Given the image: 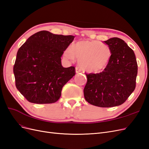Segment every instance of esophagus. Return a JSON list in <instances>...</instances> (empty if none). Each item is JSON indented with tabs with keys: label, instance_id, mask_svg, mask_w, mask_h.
<instances>
[{
	"label": "esophagus",
	"instance_id": "esophagus-1",
	"mask_svg": "<svg viewBox=\"0 0 149 149\" xmlns=\"http://www.w3.org/2000/svg\"><path fill=\"white\" fill-rule=\"evenodd\" d=\"M75 70H76V73H79V72L81 71V69L79 68V67H76Z\"/></svg>",
	"mask_w": 149,
	"mask_h": 149
}]
</instances>
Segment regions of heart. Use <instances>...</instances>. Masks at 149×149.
I'll use <instances>...</instances> for the list:
<instances>
[{"mask_svg": "<svg viewBox=\"0 0 149 149\" xmlns=\"http://www.w3.org/2000/svg\"><path fill=\"white\" fill-rule=\"evenodd\" d=\"M112 50L106 44L93 40H82L71 45L70 49L64 52V56L70 60L74 56L84 70L99 73L104 70L112 57Z\"/></svg>", "mask_w": 149, "mask_h": 149, "instance_id": "heart-1", "label": "heart"}]
</instances>
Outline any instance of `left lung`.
I'll return each instance as SVG.
<instances>
[{"label": "left lung", "instance_id": "1", "mask_svg": "<svg viewBox=\"0 0 149 149\" xmlns=\"http://www.w3.org/2000/svg\"><path fill=\"white\" fill-rule=\"evenodd\" d=\"M112 50L109 64L100 73H86L85 100L92 105L111 107L121 105L136 88L137 63L135 53L120 38L104 41Z\"/></svg>", "mask_w": 149, "mask_h": 149}]
</instances>
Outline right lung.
<instances>
[{
    "label": "right lung",
    "mask_w": 149,
    "mask_h": 149,
    "mask_svg": "<svg viewBox=\"0 0 149 149\" xmlns=\"http://www.w3.org/2000/svg\"><path fill=\"white\" fill-rule=\"evenodd\" d=\"M74 38L40 31L19 49L13 66L15 86L28 101L51 104L59 100L63 87L76 74L74 66L63 68L61 62Z\"/></svg>",
    "instance_id": "right-lung-1"
}]
</instances>
